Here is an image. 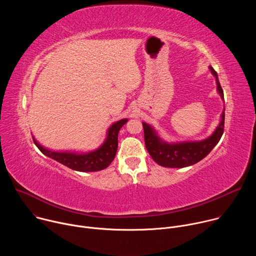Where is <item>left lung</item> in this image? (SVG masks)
I'll return each mask as SVG.
<instances>
[{"label":"left lung","instance_id":"left-lung-1","mask_svg":"<svg viewBox=\"0 0 256 256\" xmlns=\"http://www.w3.org/2000/svg\"><path fill=\"white\" fill-rule=\"evenodd\" d=\"M212 74L216 78L218 94L224 99V92L218 82L216 72L210 66ZM225 108L221 116V122L208 138L198 142H167L158 136L155 130L148 124L142 122L144 144L152 159L163 167L182 168L194 165L202 160L218 142L224 132Z\"/></svg>","mask_w":256,"mask_h":256}]
</instances>
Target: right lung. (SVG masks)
<instances>
[{
  "label": "right lung",
  "instance_id": "add662e5",
  "mask_svg": "<svg viewBox=\"0 0 256 256\" xmlns=\"http://www.w3.org/2000/svg\"><path fill=\"white\" fill-rule=\"evenodd\" d=\"M128 122L126 118L114 122L107 130V136L100 147L89 153H72V152H54L50 151L40 146L33 138V142L46 156L62 163V165L76 171L94 172L107 168L114 161L118 144V132Z\"/></svg>",
  "mask_w": 256,
  "mask_h": 256
}]
</instances>
